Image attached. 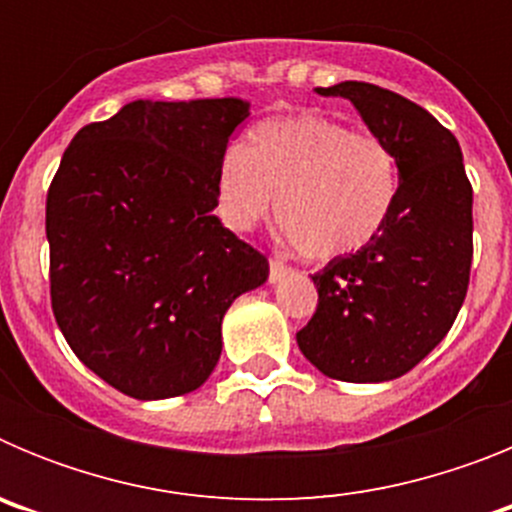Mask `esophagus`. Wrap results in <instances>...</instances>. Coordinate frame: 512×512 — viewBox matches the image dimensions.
I'll list each match as a JSON object with an SVG mask.
<instances>
[{
	"mask_svg": "<svg viewBox=\"0 0 512 512\" xmlns=\"http://www.w3.org/2000/svg\"><path fill=\"white\" fill-rule=\"evenodd\" d=\"M287 274H289V266L284 264V261H279V259H271L269 261V282L271 284L282 282V279L287 277Z\"/></svg>",
	"mask_w": 512,
	"mask_h": 512,
	"instance_id": "1",
	"label": "esophagus"
}]
</instances>
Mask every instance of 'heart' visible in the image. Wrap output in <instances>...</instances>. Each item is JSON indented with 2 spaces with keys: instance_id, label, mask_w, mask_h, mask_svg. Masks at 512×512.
<instances>
[{
  "instance_id": "1",
  "label": "heart",
  "mask_w": 512,
  "mask_h": 512,
  "mask_svg": "<svg viewBox=\"0 0 512 512\" xmlns=\"http://www.w3.org/2000/svg\"><path fill=\"white\" fill-rule=\"evenodd\" d=\"M402 166L395 146L320 112L271 117L246 148L223 158L217 212L251 230L277 200V223L312 261L341 259L374 243L395 215Z\"/></svg>"
}]
</instances>
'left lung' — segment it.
<instances>
[{"label": "left lung", "instance_id": "1", "mask_svg": "<svg viewBox=\"0 0 512 512\" xmlns=\"http://www.w3.org/2000/svg\"><path fill=\"white\" fill-rule=\"evenodd\" d=\"M346 97L400 156L395 215L377 241L312 274L318 310L297 346L325 377L387 382L410 372L454 325L472 266V184L459 140L420 104L366 81L320 87Z\"/></svg>", "mask_w": 512, "mask_h": 512}]
</instances>
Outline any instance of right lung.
<instances>
[{
	"mask_svg": "<svg viewBox=\"0 0 512 512\" xmlns=\"http://www.w3.org/2000/svg\"><path fill=\"white\" fill-rule=\"evenodd\" d=\"M235 97L125 104L84 125L45 200L51 305L97 377L135 400L197 390L223 351V315L269 261L212 215Z\"/></svg>",
	"mask_w": 512,
	"mask_h": 512,
	"instance_id": "obj_1",
	"label": "right lung"
}]
</instances>
